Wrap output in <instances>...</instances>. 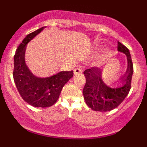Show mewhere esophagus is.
Instances as JSON below:
<instances>
[{"mask_svg": "<svg viewBox=\"0 0 147 147\" xmlns=\"http://www.w3.org/2000/svg\"><path fill=\"white\" fill-rule=\"evenodd\" d=\"M82 72V70L80 69V68H79V67H76V69L74 70V74L75 75L78 74H81Z\"/></svg>", "mask_w": 147, "mask_h": 147, "instance_id": "34e87169", "label": "esophagus"}]
</instances>
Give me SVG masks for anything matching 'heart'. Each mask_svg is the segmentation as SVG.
<instances>
[{"instance_id":"heart-1","label":"heart","mask_w":147,"mask_h":147,"mask_svg":"<svg viewBox=\"0 0 147 147\" xmlns=\"http://www.w3.org/2000/svg\"><path fill=\"white\" fill-rule=\"evenodd\" d=\"M110 54H111V51H110V49H105V51H102V54H99L97 57L96 59V62L97 63H102L110 57Z\"/></svg>"}]
</instances>
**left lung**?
<instances>
[{
    "label": "left lung",
    "instance_id": "8db88e82",
    "mask_svg": "<svg viewBox=\"0 0 147 147\" xmlns=\"http://www.w3.org/2000/svg\"><path fill=\"white\" fill-rule=\"evenodd\" d=\"M118 51L127 56V71L115 83L116 88H111L102 80V68L90 67L84 71L86 83L83 88V96L90 108L98 112L112 110L121 103L131 88V81L133 74V65L129 49L118 42Z\"/></svg>",
    "mask_w": 147,
    "mask_h": 147
}]
</instances>
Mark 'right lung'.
<instances>
[{"label":"right lung","mask_w":147,"mask_h":147,"mask_svg":"<svg viewBox=\"0 0 147 147\" xmlns=\"http://www.w3.org/2000/svg\"><path fill=\"white\" fill-rule=\"evenodd\" d=\"M45 28L42 27L26 35L14 57L13 78L17 89L23 99L35 107H48L54 105L62 88L74 76V71H60L49 77H38L26 65L25 53L27 44Z\"/></svg>","instance_id":"1"}]
</instances>
